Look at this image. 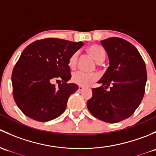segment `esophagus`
Masks as SVG:
<instances>
[{
	"label": "esophagus",
	"mask_w": 156,
	"mask_h": 156,
	"mask_svg": "<svg viewBox=\"0 0 156 156\" xmlns=\"http://www.w3.org/2000/svg\"><path fill=\"white\" fill-rule=\"evenodd\" d=\"M83 90H84V87H82V86H78V90L81 91Z\"/></svg>",
	"instance_id": "esophagus-1"
}]
</instances>
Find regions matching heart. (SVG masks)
Instances as JSON below:
<instances>
[{
  "label": "heart",
  "instance_id": "heart-1",
  "mask_svg": "<svg viewBox=\"0 0 156 156\" xmlns=\"http://www.w3.org/2000/svg\"><path fill=\"white\" fill-rule=\"evenodd\" d=\"M88 53L97 61L101 62L104 61L106 58V51L103 47L98 44H92L87 49ZM78 59V53L75 52L69 59V66L71 69H75L77 66ZM98 79V75L96 73H87L82 71H76L73 72L72 75V81L75 84L83 87H87L91 83Z\"/></svg>",
  "mask_w": 156,
  "mask_h": 156
}]
</instances>
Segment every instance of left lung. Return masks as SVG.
<instances>
[{
    "label": "left lung",
    "mask_w": 156,
    "mask_h": 156,
    "mask_svg": "<svg viewBox=\"0 0 156 156\" xmlns=\"http://www.w3.org/2000/svg\"><path fill=\"white\" fill-rule=\"evenodd\" d=\"M107 52L109 66L93 88L87 101L90 112L100 120L117 123L131 116L144 98L147 73L137 49L125 39L101 41Z\"/></svg>",
    "instance_id": "8db88e82"
}]
</instances>
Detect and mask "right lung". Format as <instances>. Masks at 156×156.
<instances>
[{
  "mask_svg": "<svg viewBox=\"0 0 156 156\" xmlns=\"http://www.w3.org/2000/svg\"><path fill=\"white\" fill-rule=\"evenodd\" d=\"M84 45L49 37L30 44L22 53L12 73V95L20 109L37 122L59 117L66 108L77 84H68L71 78L69 59ZM62 80L56 88L51 83Z\"/></svg>",
  "mask_w": 156,
  "mask_h": 156,
  "instance_id": "1",
  "label": "right lung"
}]
</instances>
